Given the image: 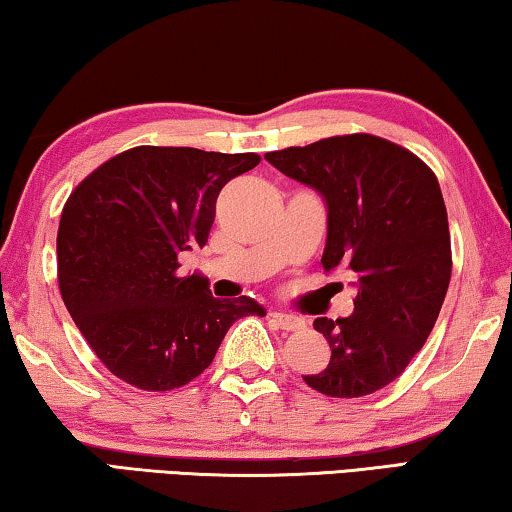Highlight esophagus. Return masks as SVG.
<instances>
[{"label":"esophagus","mask_w":512,"mask_h":512,"mask_svg":"<svg viewBox=\"0 0 512 512\" xmlns=\"http://www.w3.org/2000/svg\"><path fill=\"white\" fill-rule=\"evenodd\" d=\"M269 318H271L273 325H276L278 329H285V331H299V329L306 327V320L297 318V315H287V313L273 311V313H269Z\"/></svg>","instance_id":"obj_1"}]
</instances>
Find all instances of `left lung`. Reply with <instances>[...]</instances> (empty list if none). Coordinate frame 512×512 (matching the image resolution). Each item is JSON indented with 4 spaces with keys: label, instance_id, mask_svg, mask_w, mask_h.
<instances>
[{
    "label": "left lung",
    "instance_id": "1",
    "mask_svg": "<svg viewBox=\"0 0 512 512\" xmlns=\"http://www.w3.org/2000/svg\"><path fill=\"white\" fill-rule=\"evenodd\" d=\"M266 160L327 199L322 266L357 276L355 313L313 322L331 357L304 383L334 399L383 390L420 352L450 285L448 211L436 174L373 134L329 136Z\"/></svg>",
    "mask_w": 512,
    "mask_h": 512
}]
</instances>
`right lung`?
<instances>
[{"label":"right lung","mask_w":512,"mask_h":512,"mask_svg":"<svg viewBox=\"0 0 512 512\" xmlns=\"http://www.w3.org/2000/svg\"><path fill=\"white\" fill-rule=\"evenodd\" d=\"M257 153L136 146L69 194L57 229V283L92 352L122 383L183 387L211 366L227 329L264 308L215 299L208 280L178 276V257L204 248L215 199Z\"/></svg>","instance_id":"add662e5"}]
</instances>
